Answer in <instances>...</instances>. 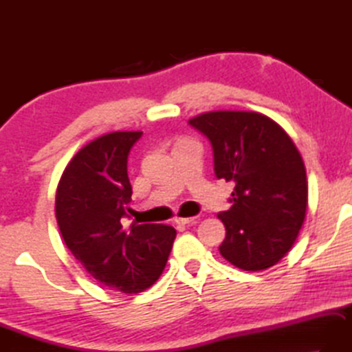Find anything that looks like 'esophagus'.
I'll list each match as a JSON object with an SVG mask.
<instances>
[{"label":"esophagus","mask_w":352,"mask_h":352,"mask_svg":"<svg viewBox=\"0 0 352 352\" xmlns=\"http://www.w3.org/2000/svg\"><path fill=\"white\" fill-rule=\"evenodd\" d=\"M195 220V217H175V225L178 226H186L189 223H192Z\"/></svg>","instance_id":"1"}]
</instances>
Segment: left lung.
Masks as SVG:
<instances>
[{"mask_svg":"<svg viewBox=\"0 0 352 352\" xmlns=\"http://www.w3.org/2000/svg\"><path fill=\"white\" fill-rule=\"evenodd\" d=\"M189 124L209 138L217 178L234 182L220 254L243 271H263L289 252L308 206L303 158L285 129L260 112L212 111Z\"/></svg>","mask_w":352,"mask_h":352,"instance_id":"8db88e82","label":"left lung"}]
</instances>
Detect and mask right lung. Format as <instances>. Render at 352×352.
Here are the masks:
<instances>
[{
	"instance_id": "1",
	"label": "right lung",
	"mask_w": 352,
	"mask_h": 352,
	"mask_svg": "<svg viewBox=\"0 0 352 352\" xmlns=\"http://www.w3.org/2000/svg\"><path fill=\"white\" fill-rule=\"evenodd\" d=\"M140 131L92 140L67 163L55 197V215L69 251L103 286L137 294L154 285L177 231L168 225H121L132 186L127 155Z\"/></svg>"
}]
</instances>
